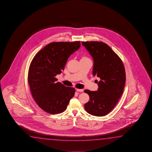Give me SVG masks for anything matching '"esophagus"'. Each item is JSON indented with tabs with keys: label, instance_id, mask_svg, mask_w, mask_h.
<instances>
[{
	"label": "esophagus",
	"instance_id": "esophagus-1",
	"mask_svg": "<svg viewBox=\"0 0 152 152\" xmlns=\"http://www.w3.org/2000/svg\"><path fill=\"white\" fill-rule=\"evenodd\" d=\"M76 91L78 92H83V89H76Z\"/></svg>",
	"mask_w": 152,
	"mask_h": 152
}]
</instances>
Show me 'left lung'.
<instances>
[{
  "label": "left lung",
  "mask_w": 152,
  "mask_h": 152,
  "mask_svg": "<svg viewBox=\"0 0 152 152\" xmlns=\"http://www.w3.org/2000/svg\"><path fill=\"white\" fill-rule=\"evenodd\" d=\"M94 61L93 75L100 78L97 91L85 90L89 100L85 108L93 115L103 116L109 113L123 94L126 72L120 58L107 44L99 41H82Z\"/></svg>",
  "instance_id": "obj_1"
}]
</instances>
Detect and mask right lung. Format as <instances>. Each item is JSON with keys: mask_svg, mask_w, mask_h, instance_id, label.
<instances>
[{"mask_svg": "<svg viewBox=\"0 0 152 152\" xmlns=\"http://www.w3.org/2000/svg\"><path fill=\"white\" fill-rule=\"evenodd\" d=\"M80 46V41L51 42L31 62L28 73L31 94L39 106L48 113L64 112L75 95L74 88L65 87L55 77L64 70L69 57Z\"/></svg>", "mask_w": 152, "mask_h": 152, "instance_id": "right-lung-1", "label": "right lung"}]
</instances>
